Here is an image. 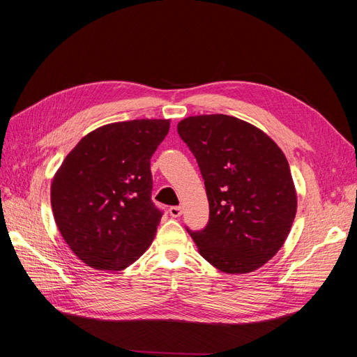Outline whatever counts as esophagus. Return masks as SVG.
<instances>
[{"mask_svg":"<svg viewBox=\"0 0 357 357\" xmlns=\"http://www.w3.org/2000/svg\"><path fill=\"white\" fill-rule=\"evenodd\" d=\"M168 211L172 218H180L181 215V207H171Z\"/></svg>","mask_w":357,"mask_h":357,"instance_id":"obj_1","label":"esophagus"}]
</instances>
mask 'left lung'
Returning <instances> with one entry per match:
<instances>
[{"label":"left lung","instance_id":"left-lung-1","mask_svg":"<svg viewBox=\"0 0 357 357\" xmlns=\"http://www.w3.org/2000/svg\"><path fill=\"white\" fill-rule=\"evenodd\" d=\"M201 169L210 205L199 255L226 274L264 266L283 247L298 197L284 153L262 129L226 114L189 116L177 125Z\"/></svg>","mask_w":357,"mask_h":357}]
</instances>
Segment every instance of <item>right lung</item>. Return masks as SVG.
Listing matches in <instances>:
<instances>
[{
    "label": "right lung",
    "mask_w": 357,
    "mask_h": 357,
    "mask_svg": "<svg viewBox=\"0 0 357 357\" xmlns=\"http://www.w3.org/2000/svg\"><path fill=\"white\" fill-rule=\"evenodd\" d=\"M168 131L169 119L102 125L80 139L53 176V218L88 266L122 271L152 244L162 213L150 199V158Z\"/></svg>",
    "instance_id": "add662e5"
}]
</instances>
